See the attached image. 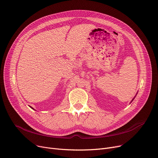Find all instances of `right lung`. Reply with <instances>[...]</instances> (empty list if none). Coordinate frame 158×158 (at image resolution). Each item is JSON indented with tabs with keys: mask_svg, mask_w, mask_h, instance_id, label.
<instances>
[{
	"mask_svg": "<svg viewBox=\"0 0 158 158\" xmlns=\"http://www.w3.org/2000/svg\"><path fill=\"white\" fill-rule=\"evenodd\" d=\"M30 107H31V106H30ZM31 108H32V109H33V108H32V107H31Z\"/></svg>",
	"mask_w": 158,
	"mask_h": 158,
	"instance_id": "right-lung-1",
	"label": "right lung"
}]
</instances>
